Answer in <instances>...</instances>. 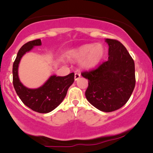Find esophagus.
Wrapping results in <instances>:
<instances>
[{
	"label": "esophagus",
	"mask_w": 153,
	"mask_h": 153,
	"mask_svg": "<svg viewBox=\"0 0 153 153\" xmlns=\"http://www.w3.org/2000/svg\"><path fill=\"white\" fill-rule=\"evenodd\" d=\"M80 77H81V74H80L79 72H75V81H77V80L79 79Z\"/></svg>",
	"instance_id": "esophagus-1"
}]
</instances>
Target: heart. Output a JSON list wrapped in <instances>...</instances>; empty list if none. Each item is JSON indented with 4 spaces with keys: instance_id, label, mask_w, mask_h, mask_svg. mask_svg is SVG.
Instances as JSON below:
<instances>
[{
    "instance_id": "obj_1",
    "label": "heart",
    "mask_w": 153,
    "mask_h": 153,
    "mask_svg": "<svg viewBox=\"0 0 153 153\" xmlns=\"http://www.w3.org/2000/svg\"><path fill=\"white\" fill-rule=\"evenodd\" d=\"M106 54V49L101 44H89L71 49L69 56L81 61V65L84 68L89 69L96 67L104 59Z\"/></svg>"
}]
</instances>
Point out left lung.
<instances>
[{
  "label": "left lung",
  "mask_w": 153,
  "mask_h": 153,
  "mask_svg": "<svg viewBox=\"0 0 153 153\" xmlns=\"http://www.w3.org/2000/svg\"><path fill=\"white\" fill-rule=\"evenodd\" d=\"M105 41L109 46L107 61L81 75L89 82L87 101L99 110L109 112L122 107L130 98L135 85V63L121 42L108 38Z\"/></svg>",
  "instance_id": "1"
}]
</instances>
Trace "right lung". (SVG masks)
Masks as SVG:
<instances>
[{
    "label": "right lung",
    "mask_w": 153,
    "mask_h": 153,
    "mask_svg": "<svg viewBox=\"0 0 153 153\" xmlns=\"http://www.w3.org/2000/svg\"><path fill=\"white\" fill-rule=\"evenodd\" d=\"M41 39L29 41L19 49L12 67L13 86L17 95L26 106L39 113H48L55 109L65 98L69 87L74 82V73L66 76L51 75L49 79L36 89L26 87L18 76V67L22 57L33 47L41 46Z\"/></svg>",
    "instance_id": "right-lung-1"
}]
</instances>
